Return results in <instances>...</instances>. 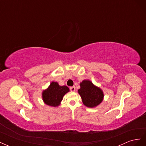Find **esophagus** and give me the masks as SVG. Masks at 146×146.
Masks as SVG:
<instances>
[{
	"label": "esophagus",
	"instance_id": "obj_1",
	"mask_svg": "<svg viewBox=\"0 0 146 146\" xmlns=\"http://www.w3.org/2000/svg\"><path fill=\"white\" fill-rule=\"evenodd\" d=\"M70 91H72V92H75V91H76V88H75V86L70 87Z\"/></svg>",
	"mask_w": 146,
	"mask_h": 146
}]
</instances>
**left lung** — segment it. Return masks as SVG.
<instances>
[{"instance_id":"8db88e82","label":"left lung","mask_w":146,"mask_h":146,"mask_svg":"<svg viewBox=\"0 0 146 146\" xmlns=\"http://www.w3.org/2000/svg\"><path fill=\"white\" fill-rule=\"evenodd\" d=\"M80 88L78 90L82 98L83 104L86 107L94 108L103 101L104 94L100 88L95 86L89 80H84L80 83Z\"/></svg>"}]
</instances>
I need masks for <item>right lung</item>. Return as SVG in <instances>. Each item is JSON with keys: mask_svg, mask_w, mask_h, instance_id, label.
<instances>
[{"mask_svg": "<svg viewBox=\"0 0 146 146\" xmlns=\"http://www.w3.org/2000/svg\"><path fill=\"white\" fill-rule=\"evenodd\" d=\"M69 91L66 86H60L57 82H52L46 90L42 92V98L45 104L50 107H58L63 96Z\"/></svg>", "mask_w": 146, "mask_h": 146, "instance_id": "obj_1", "label": "right lung"}]
</instances>
